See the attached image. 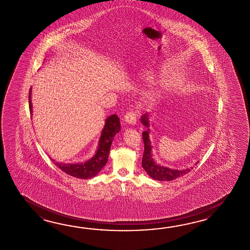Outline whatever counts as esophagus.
<instances>
[{
  "instance_id": "1",
  "label": "esophagus",
  "mask_w": 250,
  "mask_h": 250,
  "mask_svg": "<svg viewBox=\"0 0 250 250\" xmlns=\"http://www.w3.org/2000/svg\"><path fill=\"white\" fill-rule=\"evenodd\" d=\"M138 112H134V111H128L126 112L125 116H124V120L125 122L129 123L130 125H135L137 123V119H138Z\"/></svg>"
}]
</instances>
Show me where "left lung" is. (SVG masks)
Here are the masks:
<instances>
[{
  "label": "left lung",
  "instance_id": "obj_1",
  "mask_svg": "<svg viewBox=\"0 0 250 250\" xmlns=\"http://www.w3.org/2000/svg\"><path fill=\"white\" fill-rule=\"evenodd\" d=\"M141 122L143 123L145 126L149 127L148 118L147 114H145L143 117H141ZM149 128L147 130L142 133L143 136L144 145H145V150H144L143 158H142V166L145 170L147 172L152 179L155 181H170L175 180L179 177L184 176L188 172L190 171V169L186 170H172L170 168L164 167L161 165H156L154 163V159L152 157V152H151V142L149 139Z\"/></svg>",
  "mask_w": 250,
  "mask_h": 250
}]
</instances>
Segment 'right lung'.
<instances>
[{
    "label": "right lung",
    "instance_id": "obj_1",
    "mask_svg": "<svg viewBox=\"0 0 250 250\" xmlns=\"http://www.w3.org/2000/svg\"><path fill=\"white\" fill-rule=\"evenodd\" d=\"M31 92V90H30ZM29 92V110L32 112V104L30 100ZM121 130L120 119L116 114H112L105 121L104 127L102 132L101 138L99 140V146L94 157L85 162V164H60L55 163V165L65 173L73 176L78 179H90L93 178L106 165L110 148L112 145L113 137Z\"/></svg>",
    "mask_w": 250,
    "mask_h": 250
}]
</instances>
